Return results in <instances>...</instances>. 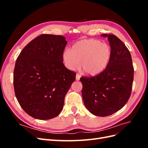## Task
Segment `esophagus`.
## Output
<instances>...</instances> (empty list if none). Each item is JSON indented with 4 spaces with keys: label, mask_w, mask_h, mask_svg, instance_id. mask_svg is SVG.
Instances as JSON below:
<instances>
[{
    "label": "esophagus",
    "mask_w": 148,
    "mask_h": 148,
    "mask_svg": "<svg viewBox=\"0 0 148 148\" xmlns=\"http://www.w3.org/2000/svg\"><path fill=\"white\" fill-rule=\"evenodd\" d=\"M80 77H81V76H80L79 74H77V75H76V79H77V81H78V80H79L80 79Z\"/></svg>",
    "instance_id": "obj_1"
}]
</instances>
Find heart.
Listing matches in <instances>:
<instances>
[{
  "mask_svg": "<svg viewBox=\"0 0 148 148\" xmlns=\"http://www.w3.org/2000/svg\"><path fill=\"white\" fill-rule=\"evenodd\" d=\"M112 51L110 46L100 40L85 39L75 43L71 50L63 54L66 66L71 70L82 67L88 75L96 76L101 73L110 63Z\"/></svg>",
  "mask_w": 148,
  "mask_h": 148,
  "instance_id": "b5f03b06",
  "label": "heart"
}]
</instances>
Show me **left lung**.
<instances>
[{"label":"left lung","mask_w":148,"mask_h":148,"mask_svg":"<svg viewBox=\"0 0 148 148\" xmlns=\"http://www.w3.org/2000/svg\"><path fill=\"white\" fill-rule=\"evenodd\" d=\"M107 37L112 51L107 68L95 77H82L84 104L93 115L106 117L127 104L131 95L134 78L132 56L128 48L114 34Z\"/></svg>","instance_id":"1"}]
</instances>
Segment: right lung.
Instances as JSON below:
<instances>
[{
	"label": "right lung",
	"mask_w": 148,
	"mask_h": 148,
	"mask_svg": "<svg viewBox=\"0 0 148 148\" xmlns=\"http://www.w3.org/2000/svg\"><path fill=\"white\" fill-rule=\"evenodd\" d=\"M67 41L61 35L43 34L26 45L17 57L13 86L21 108L31 117L49 120L59 115L76 73L63 63Z\"/></svg>",
	"instance_id": "obj_1"
}]
</instances>
